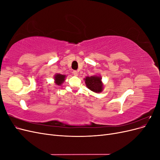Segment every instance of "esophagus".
<instances>
[{
    "label": "esophagus",
    "instance_id": "esophagus-1",
    "mask_svg": "<svg viewBox=\"0 0 160 160\" xmlns=\"http://www.w3.org/2000/svg\"><path fill=\"white\" fill-rule=\"evenodd\" d=\"M72 74H73L75 76H77L78 75V72H77V71H72Z\"/></svg>",
    "mask_w": 160,
    "mask_h": 160
}]
</instances>
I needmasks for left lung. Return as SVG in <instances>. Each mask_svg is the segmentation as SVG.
<instances>
[{
    "label": "left lung",
    "mask_w": 160,
    "mask_h": 160,
    "mask_svg": "<svg viewBox=\"0 0 160 160\" xmlns=\"http://www.w3.org/2000/svg\"><path fill=\"white\" fill-rule=\"evenodd\" d=\"M87 88L95 93H101L103 89V85L100 76L86 77L84 79Z\"/></svg>",
    "instance_id": "8db88e82"
}]
</instances>
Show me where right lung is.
Here are the masks:
<instances>
[{"mask_svg": "<svg viewBox=\"0 0 160 160\" xmlns=\"http://www.w3.org/2000/svg\"><path fill=\"white\" fill-rule=\"evenodd\" d=\"M65 77H66V76L64 75H61L59 73L55 74V75L54 77L55 84L57 85H61L65 81Z\"/></svg>", "mask_w": 160, "mask_h": 160, "instance_id": "1", "label": "right lung"}]
</instances>
